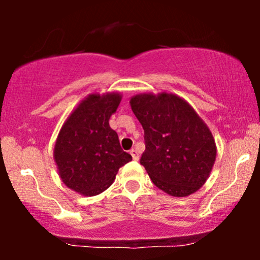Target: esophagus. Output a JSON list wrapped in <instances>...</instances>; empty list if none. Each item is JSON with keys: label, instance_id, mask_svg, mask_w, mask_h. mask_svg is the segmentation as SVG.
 Masks as SVG:
<instances>
[{"label": "esophagus", "instance_id": "obj_1", "mask_svg": "<svg viewBox=\"0 0 260 260\" xmlns=\"http://www.w3.org/2000/svg\"><path fill=\"white\" fill-rule=\"evenodd\" d=\"M129 154L132 155L133 160H139V154H138V151L136 150V149H132V150L129 151Z\"/></svg>", "mask_w": 260, "mask_h": 260}]
</instances>
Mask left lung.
<instances>
[{"mask_svg":"<svg viewBox=\"0 0 260 260\" xmlns=\"http://www.w3.org/2000/svg\"><path fill=\"white\" fill-rule=\"evenodd\" d=\"M129 105L144 129L140 164L153 183L178 198L196 193L216 159L215 139L207 123L172 92H142L131 98Z\"/></svg>","mask_w":260,"mask_h":260,"instance_id":"left-lung-1","label":"left lung"}]
</instances>
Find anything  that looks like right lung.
I'll return each instance as SVG.
<instances>
[{
	"mask_svg": "<svg viewBox=\"0 0 260 260\" xmlns=\"http://www.w3.org/2000/svg\"><path fill=\"white\" fill-rule=\"evenodd\" d=\"M121 100L118 91L89 94L59 129L53 148L58 176L79 194L103 193L113 183L118 169L132 160L121 149L117 133L109 124Z\"/></svg>",
	"mask_w": 260,
	"mask_h": 260,
	"instance_id": "right-lung-1",
	"label": "right lung"
}]
</instances>
